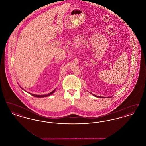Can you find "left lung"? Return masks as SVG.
Here are the masks:
<instances>
[{
  "instance_id": "1",
  "label": "left lung",
  "mask_w": 146,
  "mask_h": 146,
  "mask_svg": "<svg viewBox=\"0 0 146 146\" xmlns=\"http://www.w3.org/2000/svg\"><path fill=\"white\" fill-rule=\"evenodd\" d=\"M92 95H94V96H95V97H100V98H102V97H101V96H96V95H94V94H92Z\"/></svg>"
}]
</instances>
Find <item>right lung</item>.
I'll return each mask as SVG.
<instances>
[{"mask_svg":"<svg viewBox=\"0 0 146 146\" xmlns=\"http://www.w3.org/2000/svg\"><path fill=\"white\" fill-rule=\"evenodd\" d=\"M55 90H54L52 91H51V92H50L49 94H46V95H34V94H31V93H29L31 95H32V96H35V97H47V96H50V95H51V94H52L54 92H55Z\"/></svg>","mask_w":146,"mask_h":146,"instance_id":"obj_1","label":"right lung"}]
</instances>
